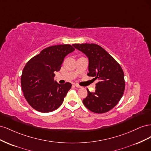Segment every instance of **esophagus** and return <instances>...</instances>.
<instances>
[{
    "instance_id": "34e87169",
    "label": "esophagus",
    "mask_w": 151,
    "mask_h": 151,
    "mask_svg": "<svg viewBox=\"0 0 151 151\" xmlns=\"http://www.w3.org/2000/svg\"><path fill=\"white\" fill-rule=\"evenodd\" d=\"M74 86L76 87V88H81V86H79L78 84H75Z\"/></svg>"
}]
</instances>
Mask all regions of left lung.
<instances>
[{
	"mask_svg": "<svg viewBox=\"0 0 151 151\" xmlns=\"http://www.w3.org/2000/svg\"><path fill=\"white\" fill-rule=\"evenodd\" d=\"M89 60L88 76L97 79L95 92L83 99L84 106L96 113L108 112L119 102L125 90L124 73L121 66L101 47L93 43L72 45Z\"/></svg>",
	"mask_w": 151,
	"mask_h": 151,
	"instance_id": "1",
	"label": "left lung"
}]
</instances>
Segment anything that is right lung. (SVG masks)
<instances>
[{"instance_id":"1","label":"right lung","mask_w":151,"mask_h":151,"mask_svg":"<svg viewBox=\"0 0 151 151\" xmlns=\"http://www.w3.org/2000/svg\"><path fill=\"white\" fill-rule=\"evenodd\" d=\"M74 50L70 45L49 47L26 63L21 88L26 101L36 111L51 112L62 104L72 84H58L54 80V72L60 70L65 57Z\"/></svg>"}]
</instances>
